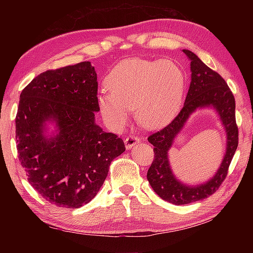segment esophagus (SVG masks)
<instances>
[{"label": "esophagus", "mask_w": 253, "mask_h": 253, "mask_svg": "<svg viewBox=\"0 0 253 253\" xmlns=\"http://www.w3.org/2000/svg\"><path fill=\"white\" fill-rule=\"evenodd\" d=\"M139 142H140L139 137L130 135V136H128V137H126V138H125V146H126L127 149H130L132 146H134V145L138 144Z\"/></svg>", "instance_id": "1"}]
</instances>
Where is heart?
I'll return each instance as SVG.
<instances>
[{"label": "heart", "mask_w": 253, "mask_h": 253, "mask_svg": "<svg viewBox=\"0 0 253 253\" xmlns=\"http://www.w3.org/2000/svg\"><path fill=\"white\" fill-rule=\"evenodd\" d=\"M97 107L107 125L119 129L134 108L136 121L146 128L168 123L176 113L185 90V74L170 60L132 58L119 62L107 75Z\"/></svg>", "instance_id": "obj_1"}]
</instances>
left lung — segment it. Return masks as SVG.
Segmentation results:
<instances>
[{
	"label": "left lung",
	"instance_id": "1",
	"mask_svg": "<svg viewBox=\"0 0 253 253\" xmlns=\"http://www.w3.org/2000/svg\"><path fill=\"white\" fill-rule=\"evenodd\" d=\"M183 52L191 60L192 72L185 102L168 126L148 137L155 153L147 172L148 182L160 198L176 205L196 202L212 195L225 179L239 143L235 100L229 85L217 72L204 65L195 53L190 50H183ZM204 106H213L219 114L227 132L226 154L219 169L211 180L199 186H186L173 176L168 162V151L189 115Z\"/></svg>",
	"mask_w": 253,
	"mask_h": 253
}]
</instances>
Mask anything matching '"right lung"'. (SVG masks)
<instances>
[{"label": "right lung", "mask_w": 253, "mask_h": 253, "mask_svg": "<svg viewBox=\"0 0 253 253\" xmlns=\"http://www.w3.org/2000/svg\"><path fill=\"white\" fill-rule=\"evenodd\" d=\"M98 81L89 61L37 76L20 95L15 117L19 160L42 198L78 209L95 198L110 163L125 152L124 140L95 123ZM58 128L46 136L45 122Z\"/></svg>", "instance_id": "1"}]
</instances>
